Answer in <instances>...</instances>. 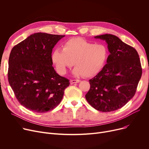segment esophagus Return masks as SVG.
<instances>
[{"label":"esophagus","mask_w":149,"mask_h":149,"mask_svg":"<svg viewBox=\"0 0 149 149\" xmlns=\"http://www.w3.org/2000/svg\"><path fill=\"white\" fill-rule=\"evenodd\" d=\"M80 81L79 80H70V83L71 84H74V83H79Z\"/></svg>","instance_id":"obj_1"}]
</instances>
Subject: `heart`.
Listing matches in <instances>:
<instances>
[{
    "label": "heart",
    "instance_id": "heart-1",
    "mask_svg": "<svg viewBox=\"0 0 149 149\" xmlns=\"http://www.w3.org/2000/svg\"><path fill=\"white\" fill-rule=\"evenodd\" d=\"M107 56L108 50L105 45L93 44L82 38H72L63 44L62 49H55L51 59L61 75H65L67 69L74 63V75L91 77L100 71Z\"/></svg>",
    "mask_w": 149,
    "mask_h": 149
}]
</instances>
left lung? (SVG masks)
Segmentation results:
<instances>
[{"mask_svg":"<svg viewBox=\"0 0 149 149\" xmlns=\"http://www.w3.org/2000/svg\"><path fill=\"white\" fill-rule=\"evenodd\" d=\"M95 38L106 42L110 55L102 70L89 80L90 89L85 97L97 111L112 112L135 95L142 75L141 65L136 50L118 37L106 34Z\"/></svg>","mask_w":149,"mask_h":149,"instance_id":"8db88e82","label":"left lung"}]
</instances>
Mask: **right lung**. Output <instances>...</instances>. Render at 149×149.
<instances>
[{
	"mask_svg": "<svg viewBox=\"0 0 149 149\" xmlns=\"http://www.w3.org/2000/svg\"><path fill=\"white\" fill-rule=\"evenodd\" d=\"M65 36L34 33L14 46L8 60V79L21 105L37 113L57 107L69 80L56 73L51 54Z\"/></svg>",
	"mask_w": 149,
	"mask_h": 149,
	"instance_id": "add662e5",
	"label": "right lung"
}]
</instances>
